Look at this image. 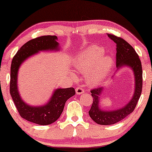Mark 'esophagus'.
Returning <instances> with one entry per match:
<instances>
[{
    "instance_id": "esophagus-1",
    "label": "esophagus",
    "mask_w": 152,
    "mask_h": 152,
    "mask_svg": "<svg viewBox=\"0 0 152 152\" xmlns=\"http://www.w3.org/2000/svg\"><path fill=\"white\" fill-rule=\"evenodd\" d=\"M75 91H76L77 95H81V94H82V93H84V89H83L82 88H81V87H77V88H76Z\"/></svg>"
}]
</instances>
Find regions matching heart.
<instances>
[{
	"mask_svg": "<svg viewBox=\"0 0 152 152\" xmlns=\"http://www.w3.org/2000/svg\"><path fill=\"white\" fill-rule=\"evenodd\" d=\"M104 50L98 45H93L82 51L75 59L74 67L81 72H88L89 81L92 84L99 83L109 73L113 60L109 55H104Z\"/></svg>",
	"mask_w": 152,
	"mask_h": 152,
	"instance_id": "heart-1",
	"label": "heart"
}]
</instances>
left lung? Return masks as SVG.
Returning a JSON list of instances; mask_svg holds the SVG:
<instances>
[{"mask_svg":"<svg viewBox=\"0 0 152 152\" xmlns=\"http://www.w3.org/2000/svg\"><path fill=\"white\" fill-rule=\"evenodd\" d=\"M107 35L116 44V67L118 70L124 67L132 69L134 75L135 86L134 95L127 104L118 109L109 111L102 109L99 105L100 96L104 91V87H99L91 91L93 101L88 111L89 115L93 121L101 125L115 124L132 113L136 107L142 88V65L138 54L132 45L123 39L111 34Z\"/></svg>","mask_w":152,"mask_h":152,"instance_id":"1","label":"left lung"}]
</instances>
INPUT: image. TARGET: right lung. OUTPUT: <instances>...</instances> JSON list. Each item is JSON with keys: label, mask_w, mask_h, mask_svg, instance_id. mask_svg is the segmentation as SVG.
Here are the masks:
<instances>
[{"label": "right lung", "mask_w": 152, "mask_h": 152, "mask_svg": "<svg viewBox=\"0 0 152 152\" xmlns=\"http://www.w3.org/2000/svg\"><path fill=\"white\" fill-rule=\"evenodd\" d=\"M57 36H42L32 39L23 45L14 56L10 70V92L20 115L29 122L48 125L55 122L63 112L66 102L75 94L73 88H57L50 98L41 106H31L23 101L18 88V74L21 64L41 51H59Z\"/></svg>", "instance_id": "obj_1"}]
</instances>
